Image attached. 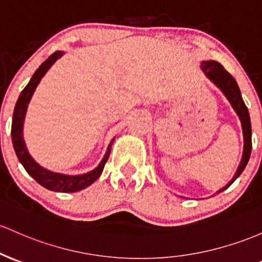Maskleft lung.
I'll list each match as a JSON object with an SVG mask.
<instances>
[{
	"mask_svg": "<svg viewBox=\"0 0 262 262\" xmlns=\"http://www.w3.org/2000/svg\"><path fill=\"white\" fill-rule=\"evenodd\" d=\"M201 70L204 71V73L208 76V78H210L215 84L219 87L223 93L225 94L226 98L229 99V102L231 103L232 108L235 109V112L237 113L238 118L241 120V125H243V133H244V153H243V159H241L240 165H238L236 174L234 175V178L231 179L228 185L225 188H223L220 191H224L225 189H228L235 180L240 177V174L243 173L244 169H245L246 164L249 162L250 154H251V122H250V116L248 107L244 103L243 97H241L240 89L236 80L234 79V77L229 73L219 62L216 61H209V62H203L201 63Z\"/></svg>",
	"mask_w": 262,
	"mask_h": 262,
	"instance_id": "obj_1",
	"label": "left lung"
}]
</instances>
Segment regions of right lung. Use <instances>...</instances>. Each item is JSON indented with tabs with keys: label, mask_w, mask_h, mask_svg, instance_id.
<instances>
[{
	"label": "right lung",
	"mask_w": 262,
	"mask_h": 262,
	"mask_svg": "<svg viewBox=\"0 0 262 262\" xmlns=\"http://www.w3.org/2000/svg\"><path fill=\"white\" fill-rule=\"evenodd\" d=\"M63 52H54L53 54H51L45 62L39 66V68L34 72V74L31 78L30 83L26 85L24 91L19 94L18 100L16 103V107H14L13 112V118H12V128H11V136H12V143L14 151H16L18 160L21 162L24 168L26 169L28 174L36 180L37 183L41 184L42 186H45L46 189H50L53 191H61V192H74L82 190V189L87 188L91 185L92 183L96 182L97 179L102 174L103 168H104L105 163H107L109 154H111V148L113 144V140L111 142V144L108 145L107 153H105L104 158L100 162L98 168H96L94 170H92L91 173L83 174V175H76V177H71V175H63L58 173H52L50 170H46L42 166H39L34 160L32 159L30 154H28L27 149H26L24 138H22V126H24V119L26 111H27V104L30 102L31 97H32L34 89H36L37 84L39 83V80L43 76L46 74V72L50 70V67L53 64L59 57H62Z\"/></svg>",
	"instance_id": "add662e5"
}]
</instances>
